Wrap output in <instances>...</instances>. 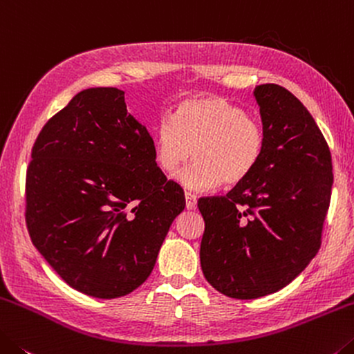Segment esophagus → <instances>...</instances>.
<instances>
[{
    "mask_svg": "<svg viewBox=\"0 0 354 354\" xmlns=\"http://www.w3.org/2000/svg\"><path fill=\"white\" fill-rule=\"evenodd\" d=\"M185 201H187V208H188V210H194L196 202H198V199H196V196L193 193H189V191H187V193H185Z\"/></svg>",
    "mask_w": 354,
    "mask_h": 354,
    "instance_id": "1",
    "label": "esophagus"
}]
</instances>
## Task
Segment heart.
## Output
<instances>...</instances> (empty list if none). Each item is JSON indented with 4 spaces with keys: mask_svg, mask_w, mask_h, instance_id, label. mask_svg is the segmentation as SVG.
I'll list each match as a JSON object with an SVG mask.
<instances>
[{
    "mask_svg": "<svg viewBox=\"0 0 354 354\" xmlns=\"http://www.w3.org/2000/svg\"><path fill=\"white\" fill-rule=\"evenodd\" d=\"M266 146V131L257 118L221 95L183 100L174 119L163 115L155 127V161L166 174L176 172L185 188L207 191L223 183L239 187L256 171Z\"/></svg>",
    "mask_w": 354,
    "mask_h": 354,
    "instance_id": "b5f03b06",
    "label": "heart"
}]
</instances>
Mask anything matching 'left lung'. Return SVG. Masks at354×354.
Wrapping results in <instances>:
<instances>
[{
	"label": "left lung",
	"mask_w": 354,
	"mask_h": 354,
	"mask_svg": "<svg viewBox=\"0 0 354 354\" xmlns=\"http://www.w3.org/2000/svg\"><path fill=\"white\" fill-rule=\"evenodd\" d=\"M266 131L256 171L225 196L201 198V266L225 297L254 299L288 286L322 245L333 188L331 152L290 91H254Z\"/></svg>",
	"instance_id": "1"
}]
</instances>
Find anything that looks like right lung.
Returning <instances> with one entry per match:
<instances>
[{"mask_svg": "<svg viewBox=\"0 0 354 354\" xmlns=\"http://www.w3.org/2000/svg\"><path fill=\"white\" fill-rule=\"evenodd\" d=\"M125 92H78L40 130L26 171L32 245L75 290L119 298L152 273L185 208L180 185L156 166L153 139Z\"/></svg>", "mask_w": 354, "mask_h": 354, "instance_id": "add662e5", "label": "right lung"}]
</instances>
